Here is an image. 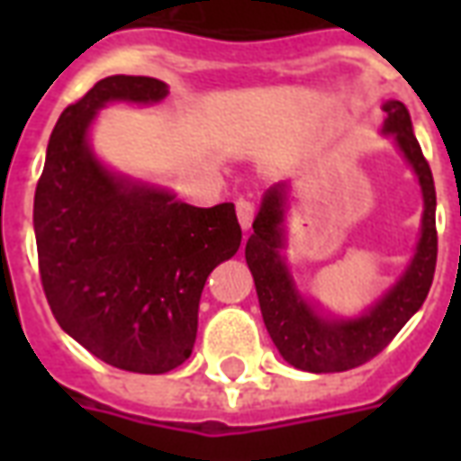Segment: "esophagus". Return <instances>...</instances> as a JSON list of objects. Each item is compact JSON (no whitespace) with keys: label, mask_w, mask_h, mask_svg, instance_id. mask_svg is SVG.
Masks as SVG:
<instances>
[{"label":"esophagus","mask_w":461,"mask_h":461,"mask_svg":"<svg viewBox=\"0 0 461 461\" xmlns=\"http://www.w3.org/2000/svg\"><path fill=\"white\" fill-rule=\"evenodd\" d=\"M237 220H240L241 230H249L254 221V204L249 200L237 202Z\"/></svg>","instance_id":"1"}]
</instances>
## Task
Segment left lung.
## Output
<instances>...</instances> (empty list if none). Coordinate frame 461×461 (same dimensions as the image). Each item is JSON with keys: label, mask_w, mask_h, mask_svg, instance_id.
<instances>
[{"label": "left lung", "mask_w": 461, "mask_h": 461, "mask_svg": "<svg viewBox=\"0 0 461 461\" xmlns=\"http://www.w3.org/2000/svg\"><path fill=\"white\" fill-rule=\"evenodd\" d=\"M383 111V132L395 138V145L420 182L422 230L415 257L410 259L402 276L370 309L356 319H339L323 313L299 294L284 257L289 182H276L264 192L259 214L251 224L254 234L247 241L244 257L254 276L264 326L274 346L279 348L281 357L306 373H343L375 357L420 311L432 286L437 264V194L432 170L420 150L405 105L400 101H385Z\"/></svg>", "instance_id": "obj_1"}]
</instances>
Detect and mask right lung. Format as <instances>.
<instances>
[{
  "label": "right lung",
  "mask_w": 461,
  "mask_h": 461,
  "mask_svg": "<svg viewBox=\"0 0 461 461\" xmlns=\"http://www.w3.org/2000/svg\"><path fill=\"white\" fill-rule=\"evenodd\" d=\"M167 84L108 76L68 105L34 194L39 274L59 326L104 363L160 375L197 339L204 281L241 244L231 202L192 207L95 158L88 131L108 104H160Z\"/></svg>",
  "instance_id": "1"
}]
</instances>
